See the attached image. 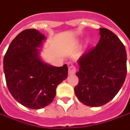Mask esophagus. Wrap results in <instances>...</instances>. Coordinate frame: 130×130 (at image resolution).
I'll use <instances>...</instances> for the list:
<instances>
[{
    "label": "esophagus",
    "mask_w": 130,
    "mask_h": 130,
    "mask_svg": "<svg viewBox=\"0 0 130 130\" xmlns=\"http://www.w3.org/2000/svg\"><path fill=\"white\" fill-rule=\"evenodd\" d=\"M76 68L74 65H71L69 67V74L70 75L74 74L76 73Z\"/></svg>",
    "instance_id": "esophagus-1"
}]
</instances>
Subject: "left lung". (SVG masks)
Wrapping results in <instances>:
<instances>
[{
    "label": "left lung",
    "instance_id": "1",
    "mask_svg": "<svg viewBox=\"0 0 130 130\" xmlns=\"http://www.w3.org/2000/svg\"><path fill=\"white\" fill-rule=\"evenodd\" d=\"M100 41L78 60L79 83L74 88L77 99L89 107H100L120 91L127 75L125 47L113 32L100 28Z\"/></svg>",
    "mask_w": 130,
    "mask_h": 130
}]
</instances>
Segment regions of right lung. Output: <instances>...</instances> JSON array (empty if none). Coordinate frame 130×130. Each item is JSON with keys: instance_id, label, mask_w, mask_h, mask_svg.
Returning a JSON list of instances; mask_svg holds the SVG:
<instances>
[{"instance_id": "add662e5", "label": "right lung", "mask_w": 130, "mask_h": 130, "mask_svg": "<svg viewBox=\"0 0 130 130\" xmlns=\"http://www.w3.org/2000/svg\"><path fill=\"white\" fill-rule=\"evenodd\" d=\"M45 36L36 29H26L16 36L3 59L8 89L18 102L33 109L53 102L57 86L68 76L67 64L53 67L39 56Z\"/></svg>"}]
</instances>
